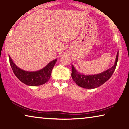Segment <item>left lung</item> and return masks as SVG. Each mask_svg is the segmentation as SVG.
Returning a JSON list of instances; mask_svg holds the SVG:
<instances>
[{
  "label": "left lung",
  "instance_id": "1",
  "mask_svg": "<svg viewBox=\"0 0 129 129\" xmlns=\"http://www.w3.org/2000/svg\"><path fill=\"white\" fill-rule=\"evenodd\" d=\"M119 52L118 51L114 65L108 70L99 74L85 75L77 71L74 66L72 65V79L77 85L85 89H95L101 86L106 82L114 72L118 62Z\"/></svg>",
  "mask_w": 129,
  "mask_h": 129
}]
</instances>
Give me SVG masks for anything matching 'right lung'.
Instances as JSON below:
<instances>
[{
	"label": "right lung",
	"mask_w": 129,
	"mask_h": 129,
	"mask_svg": "<svg viewBox=\"0 0 129 129\" xmlns=\"http://www.w3.org/2000/svg\"><path fill=\"white\" fill-rule=\"evenodd\" d=\"M9 57L10 66L15 75L23 83L30 86H40L48 82L50 78L51 71L57 60V58L54 59L40 70L32 72L20 68L14 64L10 55Z\"/></svg>",
	"instance_id": "obj_1"
}]
</instances>
